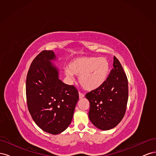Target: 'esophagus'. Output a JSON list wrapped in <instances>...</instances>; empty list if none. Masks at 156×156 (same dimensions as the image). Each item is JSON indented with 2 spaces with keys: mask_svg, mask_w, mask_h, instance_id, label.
Segmentation results:
<instances>
[{
  "mask_svg": "<svg viewBox=\"0 0 156 156\" xmlns=\"http://www.w3.org/2000/svg\"><path fill=\"white\" fill-rule=\"evenodd\" d=\"M79 99H82L84 97V95L83 94H82L81 92H79Z\"/></svg>",
  "mask_w": 156,
  "mask_h": 156,
  "instance_id": "esophagus-1",
  "label": "esophagus"
}]
</instances>
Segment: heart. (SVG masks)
<instances>
[{"instance_id":"1","label":"heart","mask_w":156,"mask_h":156,"mask_svg":"<svg viewBox=\"0 0 156 156\" xmlns=\"http://www.w3.org/2000/svg\"><path fill=\"white\" fill-rule=\"evenodd\" d=\"M109 72V62L104 57H79L68 64L66 74L72 77L79 75V82L87 90H94L105 83Z\"/></svg>"}]
</instances>
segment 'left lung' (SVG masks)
I'll return each instance as SVG.
<instances>
[{"mask_svg":"<svg viewBox=\"0 0 156 156\" xmlns=\"http://www.w3.org/2000/svg\"><path fill=\"white\" fill-rule=\"evenodd\" d=\"M85 97L90 102L89 119L98 129H111L121 122L128 100V83L116 57L114 56L113 68L105 83Z\"/></svg>","mask_w":156,"mask_h":156,"instance_id":"1","label":"left lung"}]
</instances>
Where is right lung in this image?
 <instances>
[{"instance_id":"1","label":"right lung","mask_w":156,"mask_h":156,"mask_svg":"<svg viewBox=\"0 0 156 156\" xmlns=\"http://www.w3.org/2000/svg\"><path fill=\"white\" fill-rule=\"evenodd\" d=\"M53 51H43L33 60L26 81L27 106L39 127L53 135L62 133L70 124L79 100L77 90L64 83L52 63Z\"/></svg>"}]
</instances>
